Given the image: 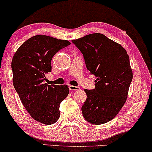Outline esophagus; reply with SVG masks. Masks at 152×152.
I'll return each instance as SVG.
<instances>
[{"mask_svg":"<svg viewBox=\"0 0 152 152\" xmlns=\"http://www.w3.org/2000/svg\"><path fill=\"white\" fill-rule=\"evenodd\" d=\"M69 88L71 91H78L80 90V88L78 86H74V85H69Z\"/></svg>","mask_w":152,"mask_h":152,"instance_id":"esophagus-1","label":"esophagus"}]
</instances>
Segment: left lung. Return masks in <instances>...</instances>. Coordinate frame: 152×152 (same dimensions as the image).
I'll use <instances>...</instances> for the list:
<instances>
[{
  "mask_svg": "<svg viewBox=\"0 0 152 152\" xmlns=\"http://www.w3.org/2000/svg\"><path fill=\"white\" fill-rule=\"evenodd\" d=\"M84 57L87 69L96 77L94 89H84L82 113L87 122L106 123L118 114L127 98L133 78L129 57L121 45L100 33L72 41Z\"/></svg>",
  "mask_w": 152,
  "mask_h": 152,
  "instance_id": "8db88e82",
  "label": "left lung"
}]
</instances>
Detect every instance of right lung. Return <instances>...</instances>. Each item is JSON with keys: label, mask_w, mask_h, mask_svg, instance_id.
Masks as SVG:
<instances>
[{"label": "right lung", "mask_w": 152, "mask_h": 152, "mask_svg": "<svg viewBox=\"0 0 152 152\" xmlns=\"http://www.w3.org/2000/svg\"><path fill=\"white\" fill-rule=\"evenodd\" d=\"M70 44L66 40L36 35L23 42L12 58L14 88L30 116L45 125L58 120L61 102L69 94L67 85L45 83V74L52 71L55 54Z\"/></svg>", "instance_id": "1"}]
</instances>
